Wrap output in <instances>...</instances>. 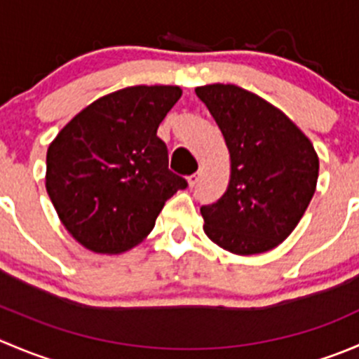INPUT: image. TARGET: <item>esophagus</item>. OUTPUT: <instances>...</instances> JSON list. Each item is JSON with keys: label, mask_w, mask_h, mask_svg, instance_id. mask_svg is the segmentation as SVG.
Wrapping results in <instances>:
<instances>
[{"label": "esophagus", "mask_w": 359, "mask_h": 359, "mask_svg": "<svg viewBox=\"0 0 359 359\" xmlns=\"http://www.w3.org/2000/svg\"><path fill=\"white\" fill-rule=\"evenodd\" d=\"M200 175H201L200 172H196V173H193V175H189V179H187V182H189V186H191V187L196 186L198 180H200Z\"/></svg>", "instance_id": "obj_1"}]
</instances>
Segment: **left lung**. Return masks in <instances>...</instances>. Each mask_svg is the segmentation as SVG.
Here are the masks:
<instances>
[{
  "mask_svg": "<svg viewBox=\"0 0 359 359\" xmlns=\"http://www.w3.org/2000/svg\"><path fill=\"white\" fill-rule=\"evenodd\" d=\"M222 132L231 179L220 200L201 206L205 233L238 255L287 240L316 191L320 159L311 140L273 104L236 85L198 86Z\"/></svg>",
  "mask_w": 359,
  "mask_h": 359,
  "instance_id": "1",
  "label": "left lung"
}]
</instances>
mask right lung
Masks as SVG:
<instances>
[{
    "label": "right lung",
    "instance_id": "add662e5",
    "mask_svg": "<svg viewBox=\"0 0 359 359\" xmlns=\"http://www.w3.org/2000/svg\"><path fill=\"white\" fill-rule=\"evenodd\" d=\"M179 86H128L85 107L46 153V193L78 243L121 253L153 231L159 212L187 180L168 170L159 123Z\"/></svg>",
    "mask_w": 359,
    "mask_h": 359
}]
</instances>
